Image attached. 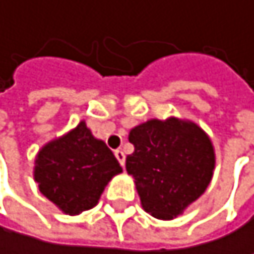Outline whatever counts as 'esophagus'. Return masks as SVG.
Returning a JSON list of instances; mask_svg holds the SVG:
<instances>
[{
  "label": "esophagus",
  "mask_w": 254,
  "mask_h": 254,
  "mask_svg": "<svg viewBox=\"0 0 254 254\" xmlns=\"http://www.w3.org/2000/svg\"><path fill=\"white\" fill-rule=\"evenodd\" d=\"M114 155H116V158L119 160V163H120L122 166H125V160H126V157H125V154H123V151H120V149H117V151L114 152Z\"/></svg>",
  "instance_id": "obj_1"
}]
</instances>
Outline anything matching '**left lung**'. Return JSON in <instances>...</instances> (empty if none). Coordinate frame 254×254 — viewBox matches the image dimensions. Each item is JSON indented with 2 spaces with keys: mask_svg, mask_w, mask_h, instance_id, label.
Instances as JSON below:
<instances>
[{
  "mask_svg": "<svg viewBox=\"0 0 254 254\" xmlns=\"http://www.w3.org/2000/svg\"><path fill=\"white\" fill-rule=\"evenodd\" d=\"M134 152L126 171L135 180L143 209L174 219L207 189L215 169L209 135L189 120L152 119L129 132Z\"/></svg>",
  "mask_w": 254,
  "mask_h": 254,
  "instance_id": "1",
  "label": "left lung"
}]
</instances>
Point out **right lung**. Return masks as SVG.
Wrapping results in <instances>:
<instances>
[{
	"label": "right lung",
	"instance_id": "1",
	"mask_svg": "<svg viewBox=\"0 0 254 254\" xmlns=\"http://www.w3.org/2000/svg\"><path fill=\"white\" fill-rule=\"evenodd\" d=\"M122 166L105 144L94 138L85 122L52 140L38 152L35 181L41 193L66 215L93 209Z\"/></svg>",
	"mask_w": 254,
	"mask_h": 254
}]
</instances>
